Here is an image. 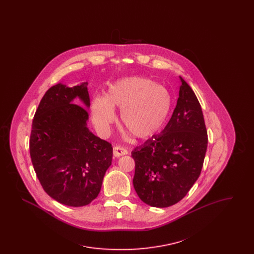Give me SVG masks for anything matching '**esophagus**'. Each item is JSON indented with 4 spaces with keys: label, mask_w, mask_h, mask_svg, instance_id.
Here are the masks:
<instances>
[{
    "label": "esophagus",
    "mask_w": 254,
    "mask_h": 254,
    "mask_svg": "<svg viewBox=\"0 0 254 254\" xmlns=\"http://www.w3.org/2000/svg\"><path fill=\"white\" fill-rule=\"evenodd\" d=\"M126 154H127V150L126 148L122 147V146L118 145V146H115L113 148V155L115 157H120V156L126 155Z\"/></svg>",
    "instance_id": "esophagus-1"
}]
</instances>
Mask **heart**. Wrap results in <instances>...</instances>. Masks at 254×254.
<instances>
[{"label":"heart","mask_w":254,"mask_h":254,"mask_svg":"<svg viewBox=\"0 0 254 254\" xmlns=\"http://www.w3.org/2000/svg\"><path fill=\"white\" fill-rule=\"evenodd\" d=\"M114 109H121L123 127L138 139H148L160 132L169 120L172 97L163 85L142 77H128L110 85L106 97H95L91 117L97 130L108 135L115 122Z\"/></svg>","instance_id":"b5f03b06"}]
</instances>
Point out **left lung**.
Wrapping results in <instances>:
<instances>
[{
  "instance_id": "left-lung-1",
  "label": "left lung",
  "mask_w": 254,
  "mask_h": 254,
  "mask_svg": "<svg viewBox=\"0 0 254 254\" xmlns=\"http://www.w3.org/2000/svg\"><path fill=\"white\" fill-rule=\"evenodd\" d=\"M177 105L166 127L132 152L133 186L146 205L168 207L181 201L200 176L207 132L200 103L180 77Z\"/></svg>"
}]
</instances>
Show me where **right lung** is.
Returning <instances> with one entry per match:
<instances>
[{"label":"right lung","mask_w":254,"mask_h":254,"mask_svg":"<svg viewBox=\"0 0 254 254\" xmlns=\"http://www.w3.org/2000/svg\"><path fill=\"white\" fill-rule=\"evenodd\" d=\"M78 97L85 109L73 100ZM87 83H59L46 92L34 115L29 140L32 165L44 190L61 204L83 206L100 192L113 148L87 127Z\"/></svg>","instance_id":"add662e5"}]
</instances>
